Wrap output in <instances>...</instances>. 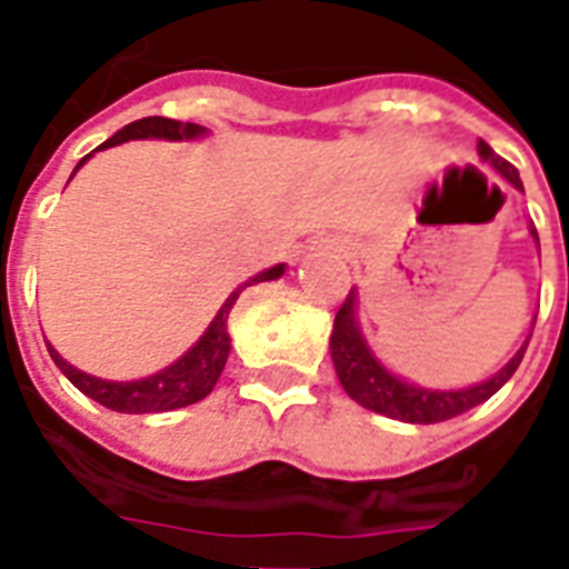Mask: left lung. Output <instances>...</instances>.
<instances>
[{
	"instance_id": "8db88e82",
	"label": "left lung",
	"mask_w": 569,
	"mask_h": 569,
	"mask_svg": "<svg viewBox=\"0 0 569 569\" xmlns=\"http://www.w3.org/2000/svg\"><path fill=\"white\" fill-rule=\"evenodd\" d=\"M478 151L481 158L490 161L497 170H500L515 188H521V179H518V170L512 163L502 161L500 154L490 151L488 142H478ZM537 234V231H533ZM329 350H332L335 371H338V381L347 390L350 399H357L362 408H371L378 415H387L393 420H406V423H439V420H451L457 415H463L469 408L481 406L485 399L500 390L502 383L509 381L515 375V369L521 366V357H525L527 347H521L512 357V362L493 375L490 381L478 383V387H469V390H423V387H415V383H406L393 378L390 371L383 369L378 359L371 357L366 341L359 338L357 320H353V292L345 298V305L335 313V329L332 341H329Z\"/></svg>"
}]
</instances>
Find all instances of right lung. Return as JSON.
<instances>
[{
    "label": "right lung",
    "instance_id": "obj_1",
    "mask_svg": "<svg viewBox=\"0 0 569 569\" xmlns=\"http://www.w3.org/2000/svg\"><path fill=\"white\" fill-rule=\"evenodd\" d=\"M198 133H203V128H198V124L176 121V118L149 116L140 118V121H130L128 128L118 130L116 137L106 140L100 149H109V146H118V142L128 140H142V137L191 140ZM81 163H84V158H81ZM280 273H283V264H277L271 271H261L259 277H252L249 283L234 289L222 305V310L216 313V320L210 322V329L200 335L198 345L191 347L182 359H176L173 366H167L163 371L151 375V378H142V381H100V378H91V375H84L76 366H69L67 359L60 357L51 345H48V353L57 362V369L63 371L81 393L91 396L93 402L112 408V411H121V415H154V411H173V408L194 406V402H200L203 396L210 393L216 381H219V375H222L224 359H228V350H231V341H228V313L234 308L240 292L252 283L277 280Z\"/></svg>",
    "mask_w": 569,
    "mask_h": 569
}]
</instances>
